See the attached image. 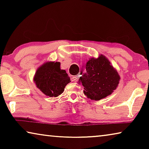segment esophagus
I'll return each instance as SVG.
<instances>
[{"label":"esophagus","instance_id":"1","mask_svg":"<svg viewBox=\"0 0 149 149\" xmlns=\"http://www.w3.org/2000/svg\"><path fill=\"white\" fill-rule=\"evenodd\" d=\"M79 75H75V76H73L72 77V81L77 82L78 80H79Z\"/></svg>","mask_w":149,"mask_h":149}]
</instances>
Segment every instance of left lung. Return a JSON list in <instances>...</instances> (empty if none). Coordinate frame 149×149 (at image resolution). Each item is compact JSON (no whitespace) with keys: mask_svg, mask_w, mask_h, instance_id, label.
Segmentation results:
<instances>
[{"mask_svg":"<svg viewBox=\"0 0 149 149\" xmlns=\"http://www.w3.org/2000/svg\"><path fill=\"white\" fill-rule=\"evenodd\" d=\"M85 67L86 72L79 77V83L84 86V93L88 99L99 100L116 89L120 76L104 55L90 58Z\"/></svg>","mask_w":149,"mask_h":149,"instance_id":"obj_1","label":"left lung"}]
</instances>
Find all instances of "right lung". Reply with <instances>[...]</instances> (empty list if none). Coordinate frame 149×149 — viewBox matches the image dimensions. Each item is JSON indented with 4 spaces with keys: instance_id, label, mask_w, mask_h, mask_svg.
Masks as SVG:
<instances>
[{
    "instance_id": "right-lung-1",
    "label": "right lung",
    "mask_w": 149,
    "mask_h": 149,
    "mask_svg": "<svg viewBox=\"0 0 149 149\" xmlns=\"http://www.w3.org/2000/svg\"><path fill=\"white\" fill-rule=\"evenodd\" d=\"M36 87L50 97H57L71 82L65 70L60 68L59 62H46L37 69L33 77Z\"/></svg>"
}]
</instances>
